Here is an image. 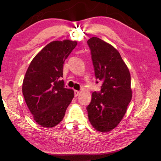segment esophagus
<instances>
[{
    "mask_svg": "<svg viewBox=\"0 0 161 161\" xmlns=\"http://www.w3.org/2000/svg\"><path fill=\"white\" fill-rule=\"evenodd\" d=\"M74 95H75V97H77L78 95H80V91H74Z\"/></svg>",
    "mask_w": 161,
    "mask_h": 161,
    "instance_id": "34e87169",
    "label": "esophagus"
}]
</instances>
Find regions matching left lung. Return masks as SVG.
<instances>
[{"instance_id":"obj_1","label":"left lung","mask_w":161,"mask_h":161,"mask_svg":"<svg viewBox=\"0 0 161 161\" xmlns=\"http://www.w3.org/2000/svg\"><path fill=\"white\" fill-rule=\"evenodd\" d=\"M87 43L95 78L102 82L101 90L92 93L86 107L88 119L97 131L107 132L120 122L131 100V75L114 46L97 37H92Z\"/></svg>"}]
</instances>
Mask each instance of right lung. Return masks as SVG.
Masks as SVG:
<instances>
[{
  "mask_svg": "<svg viewBox=\"0 0 161 161\" xmlns=\"http://www.w3.org/2000/svg\"><path fill=\"white\" fill-rule=\"evenodd\" d=\"M70 40L47 44L30 63L23 81L26 104L36 123L53 127L62 120L74 97V91L64 87L65 60L77 46Z\"/></svg>",
  "mask_w": 161,
  "mask_h": 161,
  "instance_id": "1",
  "label": "right lung"
}]
</instances>
